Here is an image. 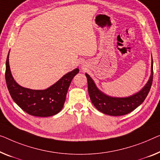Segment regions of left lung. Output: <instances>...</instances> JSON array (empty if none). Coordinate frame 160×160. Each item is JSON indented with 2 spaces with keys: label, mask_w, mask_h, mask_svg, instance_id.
Here are the masks:
<instances>
[{
  "label": "left lung",
  "mask_w": 160,
  "mask_h": 160,
  "mask_svg": "<svg viewBox=\"0 0 160 160\" xmlns=\"http://www.w3.org/2000/svg\"><path fill=\"white\" fill-rule=\"evenodd\" d=\"M85 76L88 79L90 98L98 110L109 116L126 115L140 106L149 93L153 80V59L152 57L151 75L148 82L140 91L126 98H113L104 94L96 87L94 81L88 74H85Z\"/></svg>",
  "instance_id": "1"
}]
</instances>
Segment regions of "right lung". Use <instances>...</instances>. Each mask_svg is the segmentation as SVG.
<instances>
[{
	"label": "right lung",
	"mask_w": 160,
	"mask_h": 160,
	"mask_svg": "<svg viewBox=\"0 0 160 160\" xmlns=\"http://www.w3.org/2000/svg\"><path fill=\"white\" fill-rule=\"evenodd\" d=\"M9 52L6 63V81L14 102L27 113L39 117H47L58 113L63 108L67 92L73 78L79 72L76 68L45 90H32L21 87L11 75Z\"/></svg>",
	"instance_id": "right-lung-1"
}]
</instances>
